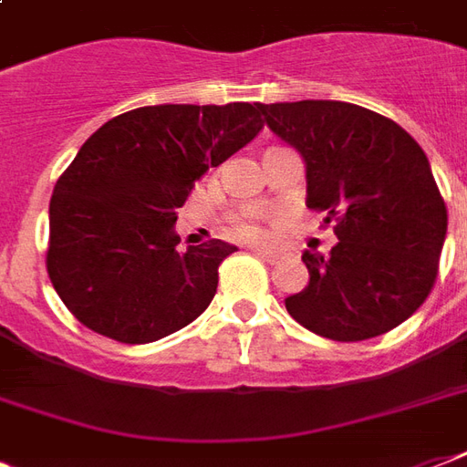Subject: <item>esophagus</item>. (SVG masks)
<instances>
[{
    "label": "esophagus",
    "instance_id": "34e87169",
    "mask_svg": "<svg viewBox=\"0 0 467 467\" xmlns=\"http://www.w3.org/2000/svg\"><path fill=\"white\" fill-rule=\"evenodd\" d=\"M251 251H254L256 256H261V258H266V261H271V264H274V261H278V251H271V248L254 246V248H251Z\"/></svg>",
    "mask_w": 467,
    "mask_h": 467
}]
</instances>
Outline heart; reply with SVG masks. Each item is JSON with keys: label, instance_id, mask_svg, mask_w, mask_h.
<instances>
[{"label": "heart", "instance_id": "1", "mask_svg": "<svg viewBox=\"0 0 467 467\" xmlns=\"http://www.w3.org/2000/svg\"><path fill=\"white\" fill-rule=\"evenodd\" d=\"M236 234L241 238H251V241H254V238L261 236V229H258L254 221H244V223H238L236 226Z\"/></svg>", "mask_w": 467, "mask_h": 467}]
</instances>
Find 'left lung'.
Masks as SVG:
<instances>
[{"label": "left lung", "mask_w": 467, "mask_h": 467, "mask_svg": "<svg viewBox=\"0 0 467 467\" xmlns=\"http://www.w3.org/2000/svg\"><path fill=\"white\" fill-rule=\"evenodd\" d=\"M306 163V206L336 221L328 256L304 251L308 285L285 311L331 341L393 331L423 304L438 275L448 211L428 156L406 129L348 101L258 104Z\"/></svg>", "instance_id": "left-lung-1"}]
</instances>
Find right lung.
Wrapping results in <instances>:
<instances>
[{
	"mask_svg": "<svg viewBox=\"0 0 467 467\" xmlns=\"http://www.w3.org/2000/svg\"><path fill=\"white\" fill-rule=\"evenodd\" d=\"M258 104H159L97 129L49 203L47 271L77 321L151 343L196 321L219 285L226 241L179 251L176 211L211 166L261 131Z\"/></svg>",
	"mask_w": 467,
	"mask_h": 467,
	"instance_id": "right-lung-1",
	"label": "right lung"
}]
</instances>
